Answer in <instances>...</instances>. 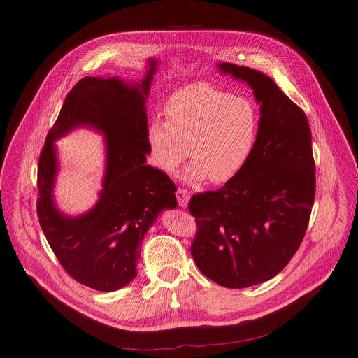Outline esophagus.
<instances>
[{
    "instance_id": "obj_1",
    "label": "esophagus",
    "mask_w": 358,
    "mask_h": 358,
    "mask_svg": "<svg viewBox=\"0 0 358 358\" xmlns=\"http://www.w3.org/2000/svg\"><path fill=\"white\" fill-rule=\"evenodd\" d=\"M176 196H177V201H178V203H180L181 207H187L188 199H189V192L187 189L178 187L177 191H176Z\"/></svg>"
}]
</instances>
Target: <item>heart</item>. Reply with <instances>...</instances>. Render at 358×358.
<instances>
[{
	"label": "heart",
	"mask_w": 358,
	"mask_h": 358,
	"mask_svg": "<svg viewBox=\"0 0 358 358\" xmlns=\"http://www.w3.org/2000/svg\"><path fill=\"white\" fill-rule=\"evenodd\" d=\"M163 120L147 127L151 163L174 174L188 156L191 182L227 184L248 164L257 145L261 112L246 96L198 82L177 89L166 101Z\"/></svg>",
	"instance_id": "heart-1"
}]
</instances>
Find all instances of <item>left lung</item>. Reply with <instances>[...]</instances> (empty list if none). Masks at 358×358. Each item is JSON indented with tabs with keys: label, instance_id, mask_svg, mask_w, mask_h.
<instances>
[{
	"label": "left lung",
	"instance_id": "left-lung-1",
	"mask_svg": "<svg viewBox=\"0 0 358 358\" xmlns=\"http://www.w3.org/2000/svg\"><path fill=\"white\" fill-rule=\"evenodd\" d=\"M261 103L259 137L245 169L222 188L194 194L191 255L215 283L241 289L276 276L299 249L316 194L312 133L304 112L265 73L220 64Z\"/></svg>",
	"mask_w": 358,
	"mask_h": 358
}]
</instances>
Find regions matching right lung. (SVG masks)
I'll list each match as a JSON object with an SVG mask.
<instances>
[{"mask_svg":"<svg viewBox=\"0 0 358 358\" xmlns=\"http://www.w3.org/2000/svg\"><path fill=\"white\" fill-rule=\"evenodd\" d=\"M148 64L140 85H126L117 78L80 79L68 93L39 155L36 214L41 228L66 273L100 292L117 290L136 278L147 229L163 210L177 206L171 178L144 164L150 152L144 101L156 61ZM82 124L107 136V174L96 206L69 219L56 210L52 199L57 169L53 141Z\"/></svg>","mask_w":358,"mask_h":358,"instance_id":"1","label":"right lung"}]
</instances>
